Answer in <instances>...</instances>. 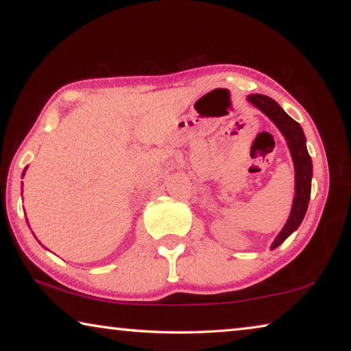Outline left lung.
I'll return each mask as SVG.
<instances>
[{"mask_svg":"<svg viewBox=\"0 0 351 351\" xmlns=\"http://www.w3.org/2000/svg\"><path fill=\"white\" fill-rule=\"evenodd\" d=\"M247 100L249 104H252L255 106V108H258L263 114L268 116L271 121L274 122V125L280 130L283 138L287 139L291 158H293L294 162L295 195L288 221L285 223L280 234L276 237V240L272 241L271 245V249H276L277 246H280L297 228H299L302 221H304L311 195L313 162L306 150V139L304 130H302V127L293 117H289L287 112L283 111L282 106L278 105L274 99L263 96V94H249Z\"/></svg>","mask_w":351,"mask_h":351,"instance_id":"1","label":"left lung"}]
</instances>
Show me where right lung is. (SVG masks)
I'll return each mask as SVG.
<instances>
[{"instance_id": "1", "label": "right lung", "mask_w": 351, "mask_h": 351, "mask_svg": "<svg viewBox=\"0 0 351 351\" xmlns=\"http://www.w3.org/2000/svg\"><path fill=\"white\" fill-rule=\"evenodd\" d=\"M25 171H26V169H25ZM25 171H23V176H25Z\"/></svg>"}]
</instances>
